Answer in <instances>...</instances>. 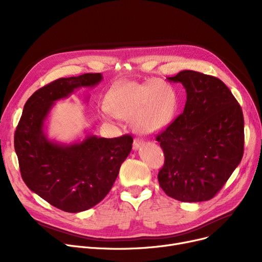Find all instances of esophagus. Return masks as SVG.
I'll return each instance as SVG.
<instances>
[{"label":"esophagus","instance_id":"esophagus-1","mask_svg":"<svg viewBox=\"0 0 262 262\" xmlns=\"http://www.w3.org/2000/svg\"><path fill=\"white\" fill-rule=\"evenodd\" d=\"M143 140L142 139H139V138H135V140H134V143H133V148L135 149V150H137L138 149L139 147H141L142 145H143Z\"/></svg>","mask_w":262,"mask_h":262}]
</instances>
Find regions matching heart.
<instances>
[{
	"label": "heart",
	"mask_w": 262,
	"mask_h": 262,
	"mask_svg": "<svg viewBox=\"0 0 262 262\" xmlns=\"http://www.w3.org/2000/svg\"><path fill=\"white\" fill-rule=\"evenodd\" d=\"M175 90L166 82L148 84L126 82L110 90L106 109L121 119H132L134 128L142 135H152L166 128L177 110Z\"/></svg>",
	"instance_id": "heart-1"
}]
</instances>
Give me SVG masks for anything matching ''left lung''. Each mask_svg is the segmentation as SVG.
<instances>
[{"label":"left lung","instance_id":"8db88e82","mask_svg":"<svg viewBox=\"0 0 262 262\" xmlns=\"http://www.w3.org/2000/svg\"><path fill=\"white\" fill-rule=\"evenodd\" d=\"M168 80L181 82L187 101L184 113L156 136L164 153L159 185L177 201H208L242 159V109L227 86L214 76L185 70Z\"/></svg>","mask_w":262,"mask_h":262}]
</instances>
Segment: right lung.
<instances>
[{
    "instance_id": "obj_1",
    "label": "right lung",
    "mask_w": 262,
    "mask_h": 262,
    "mask_svg": "<svg viewBox=\"0 0 262 262\" xmlns=\"http://www.w3.org/2000/svg\"><path fill=\"white\" fill-rule=\"evenodd\" d=\"M101 73L58 78L38 89L24 105L15 133L22 180L36 194L66 212L85 211L100 203L117 180L133 138H102L87 134L70 144L50 140L45 122L55 102L79 88H93Z\"/></svg>"
}]
</instances>
